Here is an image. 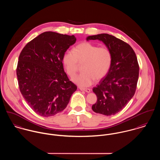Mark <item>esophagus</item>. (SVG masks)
<instances>
[{"label":"esophagus","instance_id":"obj_1","mask_svg":"<svg viewBox=\"0 0 160 160\" xmlns=\"http://www.w3.org/2000/svg\"><path fill=\"white\" fill-rule=\"evenodd\" d=\"M79 89L81 91L86 92H88V93H89V92H91V89H86V88H79Z\"/></svg>","mask_w":160,"mask_h":160}]
</instances>
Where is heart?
<instances>
[{"label":"heart","instance_id":"obj_1","mask_svg":"<svg viewBox=\"0 0 160 160\" xmlns=\"http://www.w3.org/2000/svg\"><path fill=\"white\" fill-rule=\"evenodd\" d=\"M63 66L69 76L73 78L82 63V72L72 81L81 87H88L95 79L100 81L108 73L112 63V53L107 47H98L90 42H82L73 48V52H66L62 58Z\"/></svg>","mask_w":160,"mask_h":160}]
</instances>
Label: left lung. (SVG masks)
Instances as JSON below:
<instances>
[{"instance_id":"8db88e82","label":"left lung","mask_w":160,"mask_h":160,"mask_svg":"<svg viewBox=\"0 0 160 160\" xmlns=\"http://www.w3.org/2000/svg\"><path fill=\"white\" fill-rule=\"evenodd\" d=\"M86 39L102 41L112 52L108 73L93 88L97 101L92 109L97 113L114 115L126 106L136 92L139 73L136 55L128 44L108 34L90 36Z\"/></svg>"}]
</instances>
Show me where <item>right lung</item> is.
Returning <instances> with one entry per match:
<instances>
[{
    "mask_svg": "<svg viewBox=\"0 0 160 160\" xmlns=\"http://www.w3.org/2000/svg\"><path fill=\"white\" fill-rule=\"evenodd\" d=\"M76 41L74 35L44 32L22 50L17 68L20 91L37 114L48 117L62 112L77 86L64 71L62 58Z\"/></svg>",
    "mask_w": 160,
    "mask_h": 160,
    "instance_id": "obj_1",
    "label": "right lung"
}]
</instances>
